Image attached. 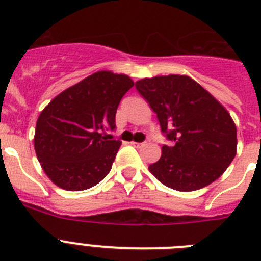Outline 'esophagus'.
Listing matches in <instances>:
<instances>
[{
	"instance_id": "obj_1",
	"label": "esophagus",
	"mask_w": 261,
	"mask_h": 261,
	"mask_svg": "<svg viewBox=\"0 0 261 261\" xmlns=\"http://www.w3.org/2000/svg\"><path fill=\"white\" fill-rule=\"evenodd\" d=\"M132 145L135 147H142L145 146V142H132Z\"/></svg>"
}]
</instances>
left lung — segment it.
Returning <instances> with one entry per match:
<instances>
[{
  "label": "left lung",
  "mask_w": 261,
  "mask_h": 261,
  "mask_svg": "<svg viewBox=\"0 0 261 261\" xmlns=\"http://www.w3.org/2000/svg\"><path fill=\"white\" fill-rule=\"evenodd\" d=\"M136 89L156 114L171 146L149 171L168 188L191 192L217 180L237 154L234 120L209 91L188 75L144 78Z\"/></svg>",
  "instance_id": "obj_1"
}]
</instances>
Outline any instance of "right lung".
Instances as JSON below:
<instances>
[{
	"label": "right lung",
	"instance_id": "obj_1",
	"mask_svg": "<svg viewBox=\"0 0 261 261\" xmlns=\"http://www.w3.org/2000/svg\"><path fill=\"white\" fill-rule=\"evenodd\" d=\"M130 77L100 70L55 96L36 121L34 146L52 183L66 191L96 186L111 171L121 141L108 140Z\"/></svg>",
	"mask_w": 261,
	"mask_h": 261
}]
</instances>
